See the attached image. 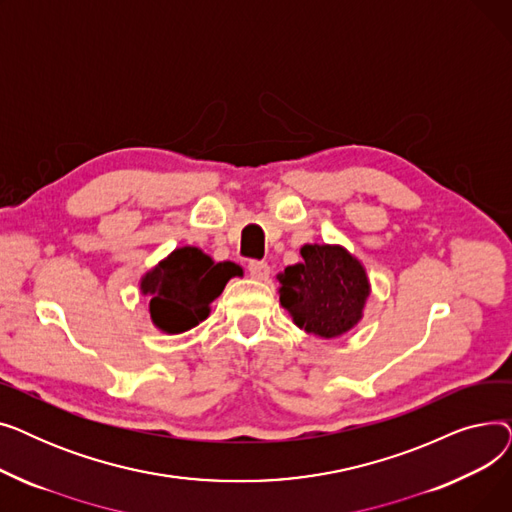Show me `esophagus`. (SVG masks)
Segmentation results:
<instances>
[{
    "mask_svg": "<svg viewBox=\"0 0 512 512\" xmlns=\"http://www.w3.org/2000/svg\"><path fill=\"white\" fill-rule=\"evenodd\" d=\"M247 270H249L251 278H255V280H267V278H270V265H267L265 261H249Z\"/></svg>",
    "mask_w": 512,
    "mask_h": 512,
    "instance_id": "1",
    "label": "esophagus"
}]
</instances>
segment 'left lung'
<instances>
[{
  "mask_svg": "<svg viewBox=\"0 0 512 512\" xmlns=\"http://www.w3.org/2000/svg\"><path fill=\"white\" fill-rule=\"evenodd\" d=\"M303 263L290 265L280 282V303L294 324L319 338H336L361 319L369 294L363 265L342 247L305 245Z\"/></svg>",
  "mask_w": 512,
  "mask_h": 512,
  "instance_id": "1",
  "label": "left lung"
}]
</instances>
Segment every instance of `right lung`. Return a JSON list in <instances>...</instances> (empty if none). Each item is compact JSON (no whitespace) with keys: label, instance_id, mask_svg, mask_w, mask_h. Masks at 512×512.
<instances>
[{"label":"right lung","instance_id":"obj_1","mask_svg":"<svg viewBox=\"0 0 512 512\" xmlns=\"http://www.w3.org/2000/svg\"><path fill=\"white\" fill-rule=\"evenodd\" d=\"M236 274H240V267L232 261L213 263L195 247L176 249L141 282V290L151 297L153 324L170 334L195 328Z\"/></svg>","mask_w":512,"mask_h":512}]
</instances>
